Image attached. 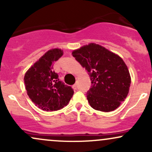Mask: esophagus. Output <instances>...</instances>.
Returning <instances> with one entry per match:
<instances>
[{
  "mask_svg": "<svg viewBox=\"0 0 152 152\" xmlns=\"http://www.w3.org/2000/svg\"><path fill=\"white\" fill-rule=\"evenodd\" d=\"M72 88H74V90H76V89H77V84H76V83H75L74 86H72Z\"/></svg>",
  "mask_w": 152,
  "mask_h": 152,
  "instance_id": "esophagus-1",
  "label": "esophagus"
}]
</instances>
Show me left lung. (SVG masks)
I'll return each instance as SVG.
<instances>
[{"mask_svg":"<svg viewBox=\"0 0 152 152\" xmlns=\"http://www.w3.org/2000/svg\"><path fill=\"white\" fill-rule=\"evenodd\" d=\"M72 56L88 71L91 87L86 93L90 106L97 111H114L129 91L131 76L117 54L94 43L73 50Z\"/></svg>","mask_w":152,"mask_h":152,"instance_id":"left-lung-1","label":"left lung"}]
</instances>
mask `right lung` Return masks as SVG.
<instances>
[{"mask_svg": "<svg viewBox=\"0 0 152 152\" xmlns=\"http://www.w3.org/2000/svg\"><path fill=\"white\" fill-rule=\"evenodd\" d=\"M60 48H52L44 53L24 76L27 94L35 105L46 111H58L67 106L74 91L60 81L58 75L53 71V63L62 56Z\"/></svg>", "mask_w": 152, "mask_h": 152, "instance_id": "right-lung-1", "label": "right lung"}]
</instances>
